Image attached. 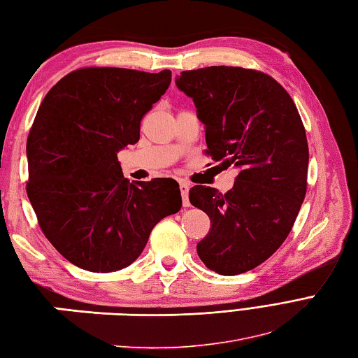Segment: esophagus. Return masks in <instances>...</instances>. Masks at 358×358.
<instances>
[{"label":"esophagus","instance_id":"obj_1","mask_svg":"<svg viewBox=\"0 0 358 358\" xmlns=\"http://www.w3.org/2000/svg\"><path fill=\"white\" fill-rule=\"evenodd\" d=\"M180 196H182V203H184V206H188L189 205V201H188V192H189V185L187 184V182H180Z\"/></svg>","mask_w":358,"mask_h":358}]
</instances>
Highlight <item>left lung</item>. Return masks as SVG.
Returning <instances> with one entry per match:
<instances>
[{"label":"left lung","instance_id":"left-lung-1","mask_svg":"<svg viewBox=\"0 0 358 358\" xmlns=\"http://www.w3.org/2000/svg\"><path fill=\"white\" fill-rule=\"evenodd\" d=\"M176 85L205 124V153L239 170L225 194L202 185L189 189V202L211 220L197 254L222 275L246 273L279 250L303 203L309 161L303 122L288 92L257 70H187Z\"/></svg>","mask_w":358,"mask_h":358}]
</instances>
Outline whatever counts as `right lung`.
Masks as SVG:
<instances>
[{"label": "right lung", "mask_w": 358, "mask_h": 358, "mask_svg": "<svg viewBox=\"0 0 358 358\" xmlns=\"http://www.w3.org/2000/svg\"><path fill=\"white\" fill-rule=\"evenodd\" d=\"M170 83V70L78 69L38 108L27 138L29 201L49 242L85 271L129 266L157 222L180 210L176 180L130 184L117 161Z\"/></svg>", "instance_id": "1"}]
</instances>
